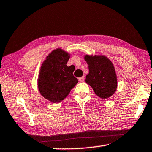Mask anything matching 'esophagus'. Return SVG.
Here are the masks:
<instances>
[{
  "mask_svg": "<svg viewBox=\"0 0 152 152\" xmlns=\"http://www.w3.org/2000/svg\"><path fill=\"white\" fill-rule=\"evenodd\" d=\"M78 80L80 81V82H84V76H82V77H80V78H78Z\"/></svg>",
  "mask_w": 152,
  "mask_h": 152,
  "instance_id": "34e87169",
  "label": "esophagus"
}]
</instances>
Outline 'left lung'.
<instances>
[{
    "instance_id": "8db88e82",
    "label": "left lung",
    "mask_w": 152,
    "mask_h": 152,
    "mask_svg": "<svg viewBox=\"0 0 152 152\" xmlns=\"http://www.w3.org/2000/svg\"><path fill=\"white\" fill-rule=\"evenodd\" d=\"M84 59L89 69L86 76V83L101 99L111 96L117 86V76L111 61L103 56H86Z\"/></svg>"
}]
</instances>
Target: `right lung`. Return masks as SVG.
<instances>
[{
    "instance_id": "obj_1",
    "label": "right lung",
    "mask_w": 152,
    "mask_h": 152,
    "mask_svg": "<svg viewBox=\"0 0 152 152\" xmlns=\"http://www.w3.org/2000/svg\"><path fill=\"white\" fill-rule=\"evenodd\" d=\"M69 58L68 53L57 49L48 56L41 67L38 88L48 101L60 102L78 83V79L73 75V68L66 65Z\"/></svg>"
}]
</instances>
